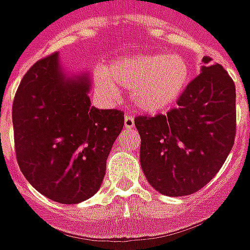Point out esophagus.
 Masks as SVG:
<instances>
[{"mask_svg": "<svg viewBox=\"0 0 250 250\" xmlns=\"http://www.w3.org/2000/svg\"><path fill=\"white\" fill-rule=\"evenodd\" d=\"M134 125H135V122H134V116L132 115H125V127L127 130H130V128H134Z\"/></svg>", "mask_w": 250, "mask_h": 250, "instance_id": "1", "label": "esophagus"}]
</instances>
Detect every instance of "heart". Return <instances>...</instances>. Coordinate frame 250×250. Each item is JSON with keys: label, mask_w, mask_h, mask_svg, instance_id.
<instances>
[{"label": "heart", "mask_w": 250, "mask_h": 250, "mask_svg": "<svg viewBox=\"0 0 250 250\" xmlns=\"http://www.w3.org/2000/svg\"><path fill=\"white\" fill-rule=\"evenodd\" d=\"M191 69L177 53H145L123 57L96 75L99 89L118 98V87L130 91L132 105L142 112L157 114L178 100L188 87Z\"/></svg>", "instance_id": "b5f03b06"}]
</instances>
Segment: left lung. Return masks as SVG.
<instances>
[{
    "instance_id": "1",
    "label": "left lung",
    "mask_w": 250,
    "mask_h": 250,
    "mask_svg": "<svg viewBox=\"0 0 250 250\" xmlns=\"http://www.w3.org/2000/svg\"><path fill=\"white\" fill-rule=\"evenodd\" d=\"M202 62L177 108L135 119L142 170L148 184L168 197L188 195L209 184L234 145V83L210 57Z\"/></svg>"
}]
</instances>
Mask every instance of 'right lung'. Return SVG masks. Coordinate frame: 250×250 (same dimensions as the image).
<instances>
[{
    "mask_svg": "<svg viewBox=\"0 0 250 250\" xmlns=\"http://www.w3.org/2000/svg\"><path fill=\"white\" fill-rule=\"evenodd\" d=\"M89 72L66 73L59 53L25 73L12 111L20 170L55 202L91 198L105 175V162L125 125L119 109L91 105Z\"/></svg>",
    "mask_w": 250,
    "mask_h": 250,
    "instance_id": "obj_1",
    "label": "right lung"
}]
</instances>
